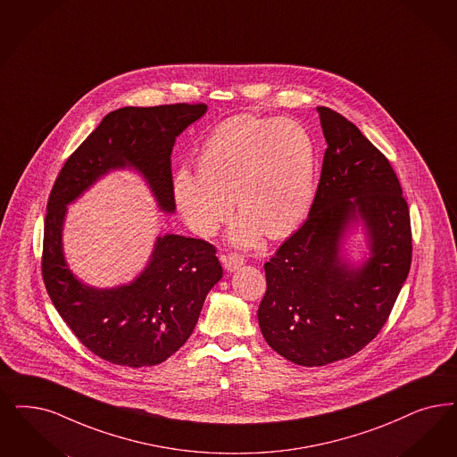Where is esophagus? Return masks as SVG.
Segmentation results:
<instances>
[{"label": "esophagus", "mask_w": 457, "mask_h": 457, "mask_svg": "<svg viewBox=\"0 0 457 457\" xmlns=\"http://www.w3.org/2000/svg\"><path fill=\"white\" fill-rule=\"evenodd\" d=\"M244 264V257L238 253H230L223 255V266L225 270H236Z\"/></svg>", "instance_id": "obj_1"}]
</instances>
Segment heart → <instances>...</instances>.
Returning <instances> with one entry per match:
<instances>
[{
  "label": "heart",
  "mask_w": 457,
  "mask_h": 457,
  "mask_svg": "<svg viewBox=\"0 0 457 457\" xmlns=\"http://www.w3.org/2000/svg\"><path fill=\"white\" fill-rule=\"evenodd\" d=\"M315 176L317 149L303 125L237 115L204 140L198 174H176L174 200L200 236H213L230 219L234 200L244 219L232 238L253 245L261 234L283 238L303 223L313 204Z\"/></svg>",
  "instance_id": "heart-1"
}]
</instances>
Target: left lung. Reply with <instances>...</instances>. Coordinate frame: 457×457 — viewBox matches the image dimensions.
<instances>
[{
    "label": "left lung",
    "mask_w": 457,
    "mask_h": 457,
    "mask_svg": "<svg viewBox=\"0 0 457 457\" xmlns=\"http://www.w3.org/2000/svg\"><path fill=\"white\" fill-rule=\"evenodd\" d=\"M327 149L303 225L279 245L266 270L261 332L287 361L313 368L364 349L388 321L411 264L410 212L396 172L353 121L319 106ZM367 221L370 261L349 270L337 242L354 220Z\"/></svg>",
    "instance_id": "8db88e82"
}]
</instances>
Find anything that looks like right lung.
I'll list each match as a JSON object with an SVG mask.
<instances>
[{
	"instance_id": "right-lung-1",
	"label": "right lung",
	"mask_w": 457,
	"mask_h": 457,
	"mask_svg": "<svg viewBox=\"0 0 457 457\" xmlns=\"http://www.w3.org/2000/svg\"><path fill=\"white\" fill-rule=\"evenodd\" d=\"M206 112L204 103L125 106L110 112L71 154L52 187L44 223L42 278L52 303L93 354L119 366H155L174 354L220 281L217 247L202 238L159 237L153 259L129 287L93 289L68 270L61 230L66 204L119 168L142 172L164 212H174L170 153L176 137Z\"/></svg>"
}]
</instances>
